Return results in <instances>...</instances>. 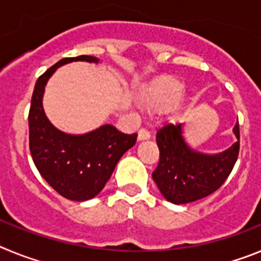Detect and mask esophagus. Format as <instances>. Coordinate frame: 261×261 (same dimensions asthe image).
<instances>
[{
    "mask_svg": "<svg viewBox=\"0 0 261 261\" xmlns=\"http://www.w3.org/2000/svg\"><path fill=\"white\" fill-rule=\"evenodd\" d=\"M149 138H150V133L147 132L146 129H140V130H138V141H145V140H149Z\"/></svg>",
    "mask_w": 261,
    "mask_h": 261,
    "instance_id": "34e87169",
    "label": "esophagus"
}]
</instances>
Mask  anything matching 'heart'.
I'll use <instances>...</instances> for the list:
<instances>
[{
    "label": "heart",
    "instance_id": "obj_1",
    "mask_svg": "<svg viewBox=\"0 0 261 261\" xmlns=\"http://www.w3.org/2000/svg\"><path fill=\"white\" fill-rule=\"evenodd\" d=\"M136 103L146 114H166L172 121H179L190 110L191 98L176 78L162 75L136 91Z\"/></svg>",
    "mask_w": 261,
    "mask_h": 261
}]
</instances>
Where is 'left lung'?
Segmentation results:
<instances>
[{
	"instance_id": "obj_1",
	"label": "left lung",
	"mask_w": 261,
	"mask_h": 261,
	"mask_svg": "<svg viewBox=\"0 0 261 261\" xmlns=\"http://www.w3.org/2000/svg\"><path fill=\"white\" fill-rule=\"evenodd\" d=\"M232 132L237 142L220 153L206 154L188 145L183 124H167L159 129V163L151 176L163 197L172 204H188L218 190L238 159L239 123Z\"/></svg>"
}]
</instances>
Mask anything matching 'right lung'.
<instances>
[{
	"label": "right lung",
	"mask_w": 261,
	"mask_h": 261,
	"mask_svg": "<svg viewBox=\"0 0 261 261\" xmlns=\"http://www.w3.org/2000/svg\"><path fill=\"white\" fill-rule=\"evenodd\" d=\"M74 61L98 64L99 59L85 55L62 59L36 81L29 114L30 151L38 171L53 190L68 200L86 201L105 188L120 158L136 144L137 135L119 132L111 124L70 135L50 123L43 108L47 82L60 66Z\"/></svg>",
	"instance_id": "obj_1"
}]
</instances>
